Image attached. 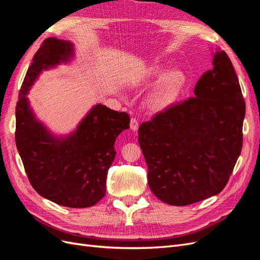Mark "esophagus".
<instances>
[{
	"label": "esophagus",
	"mask_w": 260,
	"mask_h": 260,
	"mask_svg": "<svg viewBox=\"0 0 260 260\" xmlns=\"http://www.w3.org/2000/svg\"><path fill=\"white\" fill-rule=\"evenodd\" d=\"M130 128H131L132 131H137V130H138V128H139V121H138L137 118H135V117L131 118V120H130Z\"/></svg>",
	"instance_id": "esophagus-1"
}]
</instances>
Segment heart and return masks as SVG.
Instances as JSON below:
<instances>
[{
  "label": "heart",
  "instance_id": "b5f03b06",
  "mask_svg": "<svg viewBox=\"0 0 260 260\" xmlns=\"http://www.w3.org/2000/svg\"><path fill=\"white\" fill-rule=\"evenodd\" d=\"M184 83V75L174 70L164 78L148 99V103L154 108H164L171 104L177 98L180 89Z\"/></svg>",
  "mask_w": 260,
  "mask_h": 260
}]
</instances>
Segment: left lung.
Masks as SVG:
<instances>
[{
  "label": "left lung",
  "mask_w": 260,
  "mask_h": 260,
  "mask_svg": "<svg viewBox=\"0 0 260 260\" xmlns=\"http://www.w3.org/2000/svg\"><path fill=\"white\" fill-rule=\"evenodd\" d=\"M194 93L139 128L148 185L170 205L221 192L242 151L245 101L224 51L215 54L214 67L202 75Z\"/></svg>",
  "instance_id": "left-lung-1"
}]
</instances>
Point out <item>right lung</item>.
Returning a JSON list of instances; mask_svg holds the SVG:
<instances>
[{
	"mask_svg": "<svg viewBox=\"0 0 260 260\" xmlns=\"http://www.w3.org/2000/svg\"><path fill=\"white\" fill-rule=\"evenodd\" d=\"M72 53V43L49 38L35 54L16 104L15 141L29 182L39 194L61 206L85 208L105 196L115 140L129 128L130 117L99 104L74 135L62 140L36 121L26 98L28 90L43 69L67 60Z\"/></svg>",
	"mask_w": 260,
	"mask_h": 260,
	"instance_id": "right-lung-1",
	"label": "right lung"
}]
</instances>
